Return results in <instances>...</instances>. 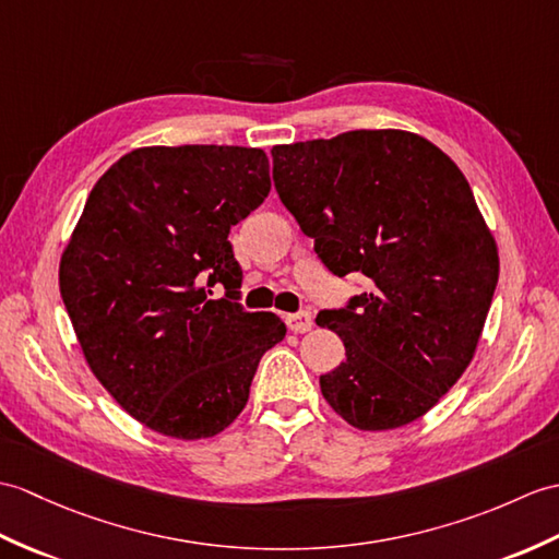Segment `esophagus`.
<instances>
[{
  "label": "esophagus",
  "instance_id": "esophagus-1",
  "mask_svg": "<svg viewBox=\"0 0 559 559\" xmlns=\"http://www.w3.org/2000/svg\"><path fill=\"white\" fill-rule=\"evenodd\" d=\"M283 321H285V326H288V331H293V333H305V331L311 329V314H309V311L285 314Z\"/></svg>",
  "mask_w": 559,
  "mask_h": 559
}]
</instances>
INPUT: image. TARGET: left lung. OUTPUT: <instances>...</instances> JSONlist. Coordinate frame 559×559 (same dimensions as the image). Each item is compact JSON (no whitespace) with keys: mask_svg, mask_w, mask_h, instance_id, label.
Wrapping results in <instances>:
<instances>
[{"mask_svg":"<svg viewBox=\"0 0 559 559\" xmlns=\"http://www.w3.org/2000/svg\"><path fill=\"white\" fill-rule=\"evenodd\" d=\"M274 183L333 274L369 290L317 317L345 345L319 379L359 431L407 426L474 359L500 259L464 174L426 138L383 128L276 145Z\"/></svg>","mask_w":559,"mask_h":559,"instance_id":"left-lung-1","label":"left lung"}]
</instances>
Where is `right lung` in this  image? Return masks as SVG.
I'll return each mask as SVG.
<instances>
[{
    "instance_id": "1",
    "label": "right lung",
    "mask_w": 559,
    "mask_h": 559,
    "mask_svg": "<svg viewBox=\"0 0 559 559\" xmlns=\"http://www.w3.org/2000/svg\"><path fill=\"white\" fill-rule=\"evenodd\" d=\"M271 190L257 147H138L109 166L59 262L83 357L142 426L212 438L248 405L259 359L285 338L271 311L238 302L228 242ZM224 284L229 300L210 301Z\"/></svg>"
}]
</instances>
